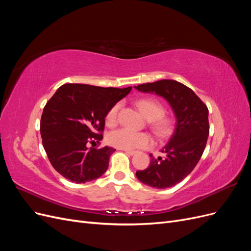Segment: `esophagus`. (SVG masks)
Masks as SVG:
<instances>
[{
    "label": "esophagus",
    "instance_id": "34e87169",
    "mask_svg": "<svg viewBox=\"0 0 251 251\" xmlns=\"http://www.w3.org/2000/svg\"><path fill=\"white\" fill-rule=\"evenodd\" d=\"M125 151H126V154L130 155V156H133V155H135V154H136V151H131V150H125Z\"/></svg>",
    "mask_w": 251,
    "mask_h": 251
}]
</instances>
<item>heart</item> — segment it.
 Wrapping results in <instances>:
<instances>
[{"mask_svg":"<svg viewBox=\"0 0 251 251\" xmlns=\"http://www.w3.org/2000/svg\"><path fill=\"white\" fill-rule=\"evenodd\" d=\"M136 104L142 115L150 121L151 128L158 137H164L170 133L172 121L170 118L163 116L164 109L160 102L153 98H141ZM119 108V103L114 104L105 115V123L109 126L117 124ZM108 142L120 150L147 149L153 144V140L149 134L134 132L128 128H119L111 132L108 136Z\"/></svg>","mask_w":251,"mask_h":251,"instance_id":"1","label":"heart"}]
</instances>
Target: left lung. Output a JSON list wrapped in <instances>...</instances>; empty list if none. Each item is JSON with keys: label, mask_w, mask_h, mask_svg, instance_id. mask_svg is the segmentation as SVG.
Returning a JSON list of instances; mask_svg holds the SVG:
<instances>
[{"label": "left lung", "mask_w": 251, "mask_h": 251, "mask_svg": "<svg viewBox=\"0 0 251 251\" xmlns=\"http://www.w3.org/2000/svg\"><path fill=\"white\" fill-rule=\"evenodd\" d=\"M134 88L163 97L176 117L172 137L161 150L165 157L151 154L148 169L136 172V177L151 187H172L191 174L200 160L209 134L208 109L192 89L176 80L162 79Z\"/></svg>", "instance_id": "1"}]
</instances>
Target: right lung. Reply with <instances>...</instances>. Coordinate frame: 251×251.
Returning <instances> with one entry per match:
<instances>
[{"label":"right lung","mask_w":251,"mask_h":251,"mask_svg":"<svg viewBox=\"0 0 251 251\" xmlns=\"http://www.w3.org/2000/svg\"><path fill=\"white\" fill-rule=\"evenodd\" d=\"M132 87L102 88L66 83L46 103L41 118L43 147L57 173L75 183L100 178L115 149L88 148L102 139L108 111L126 97Z\"/></svg>","instance_id":"add662e5"}]
</instances>
